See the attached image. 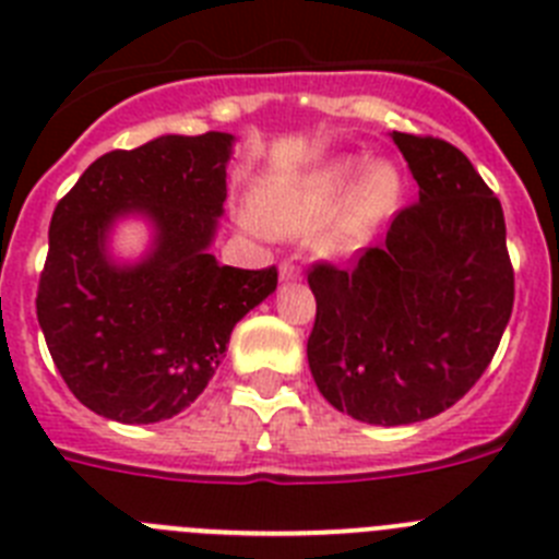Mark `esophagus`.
Segmentation results:
<instances>
[{
    "instance_id": "1",
    "label": "esophagus",
    "mask_w": 559,
    "mask_h": 559,
    "mask_svg": "<svg viewBox=\"0 0 559 559\" xmlns=\"http://www.w3.org/2000/svg\"><path fill=\"white\" fill-rule=\"evenodd\" d=\"M278 273H281V281H295L300 275V270L298 264H293V261H281Z\"/></svg>"
}]
</instances>
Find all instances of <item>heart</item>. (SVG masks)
Wrapping results in <instances>:
<instances>
[{
  "mask_svg": "<svg viewBox=\"0 0 559 559\" xmlns=\"http://www.w3.org/2000/svg\"><path fill=\"white\" fill-rule=\"evenodd\" d=\"M357 165L337 159L307 174L295 186L278 193H266L259 202V216L278 230H312L326 219L352 182ZM402 197V177L391 163L368 165L354 182L347 199L329 217L320 245L326 252H354L371 239L377 227L396 211Z\"/></svg>",
  "mask_w": 559,
  "mask_h": 559,
  "instance_id": "b5f03b06",
  "label": "heart"
}]
</instances>
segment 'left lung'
Returning <instances> with one entry per match:
<instances>
[{
	"label": "left lung",
	"mask_w": 559,
	"mask_h": 559,
	"mask_svg": "<svg viewBox=\"0 0 559 559\" xmlns=\"http://www.w3.org/2000/svg\"><path fill=\"white\" fill-rule=\"evenodd\" d=\"M419 182L385 241L346 266H309L318 312L307 357L320 394L368 425L448 411L492 362L514 304L503 207L464 154L391 134Z\"/></svg>",
	"instance_id": "left-lung-1"
}]
</instances>
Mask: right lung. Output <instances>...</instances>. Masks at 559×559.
Masks as SVG:
<instances>
[{
	"label": "right lung",
	"mask_w": 559,
	"mask_h": 559,
	"mask_svg": "<svg viewBox=\"0 0 559 559\" xmlns=\"http://www.w3.org/2000/svg\"><path fill=\"white\" fill-rule=\"evenodd\" d=\"M233 138L165 134L81 174L52 211L36 314L75 400L106 419L152 425L207 388L233 326L278 286V270L222 266L207 252L227 199ZM138 210L158 227L138 267L105 259V233Z\"/></svg>",
	"instance_id": "obj_1"
}]
</instances>
